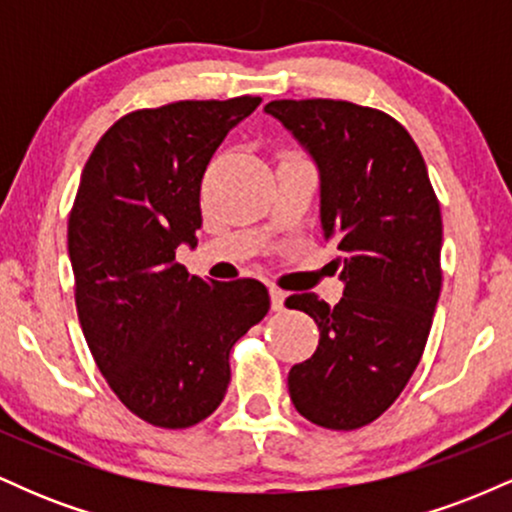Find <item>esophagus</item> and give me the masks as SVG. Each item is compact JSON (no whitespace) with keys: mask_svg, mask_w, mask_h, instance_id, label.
<instances>
[{"mask_svg":"<svg viewBox=\"0 0 512 512\" xmlns=\"http://www.w3.org/2000/svg\"><path fill=\"white\" fill-rule=\"evenodd\" d=\"M269 298H272V308H274V310H284L286 293L281 291L279 286H269Z\"/></svg>","mask_w":512,"mask_h":512,"instance_id":"esophagus-1","label":"esophagus"}]
</instances>
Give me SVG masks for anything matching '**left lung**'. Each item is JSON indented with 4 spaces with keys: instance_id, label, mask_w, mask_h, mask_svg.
I'll use <instances>...</instances> for the list:
<instances>
[{
    "instance_id": "1",
    "label": "left lung",
    "mask_w": 512,
    "mask_h": 512,
    "mask_svg": "<svg viewBox=\"0 0 512 512\" xmlns=\"http://www.w3.org/2000/svg\"><path fill=\"white\" fill-rule=\"evenodd\" d=\"M315 158L320 221L337 245L344 296L286 298L320 330L308 361L289 370L298 414L332 431L378 419L424 356L443 284V219L419 146L395 117L349 101L264 105Z\"/></svg>"
}]
</instances>
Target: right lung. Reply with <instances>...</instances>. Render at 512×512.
<instances>
[{
    "mask_svg": "<svg viewBox=\"0 0 512 512\" xmlns=\"http://www.w3.org/2000/svg\"><path fill=\"white\" fill-rule=\"evenodd\" d=\"M260 101L134 110L81 173L67 226L76 313L110 390L151 426L190 428L214 414L233 344L269 310L260 281H207L175 260L180 243L197 245L211 156Z\"/></svg>",
    "mask_w": 512,
    "mask_h": 512,
    "instance_id": "obj_1",
    "label": "right lung"
}]
</instances>
